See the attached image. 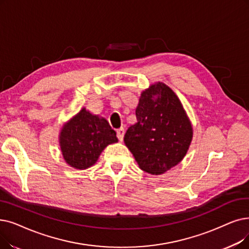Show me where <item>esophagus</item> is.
<instances>
[{
    "label": "esophagus",
    "mask_w": 249,
    "mask_h": 249,
    "mask_svg": "<svg viewBox=\"0 0 249 249\" xmlns=\"http://www.w3.org/2000/svg\"><path fill=\"white\" fill-rule=\"evenodd\" d=\"M124 133H125V130H124V128H119V129H117V137H118V139L120 140V142H122L123 140V137H124Z\"/></svg>",
    "instance_id": "obj_1"
}]
</instances>
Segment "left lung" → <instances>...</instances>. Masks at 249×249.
Segmentation results:
<instances>
[{
	"label": "left lung",
	"instance_id": "obj_1",
	"mask_svg": "<svg viewBox=\"0 0 249 249\" xmlns=\"http://www.w3.org/2000/svg\"><path fill=\"white\" fill-rule=\"evenodd\" d=\"M137 122L127 129L124 142L139 168L164 174L180 163L192 139V128L184 109L164 83L142 93L135 111Z\"/></svg>",
	"mask_w": 249,
	"mask_h": 249
}]
</instances>
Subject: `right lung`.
<instances>
[{
    "mask_svg": "<svg viewBox=\"0 0 249 249\" xmlns=\"http://www.w3.org/2000/svg\"><path fill=\"white\" fill-rule=\"evenodd\" d=\"M117 142L116 132L106 119H100L85 109L63 127L60 135L65 160L79 170L95 164L104 148Z\"/></svg>",
    "mask_w": 249,
    "mask_h": 249,
    "instance_id": "1",
    "label": "right lung"
}]
</instances>
